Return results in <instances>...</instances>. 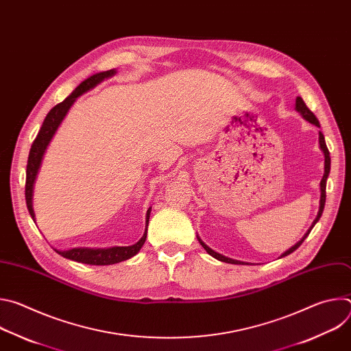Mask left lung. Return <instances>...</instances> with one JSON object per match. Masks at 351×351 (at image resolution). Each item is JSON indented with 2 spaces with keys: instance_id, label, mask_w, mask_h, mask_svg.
<instances>
[{
  "instance_id": "obj_1",
  "label": "left lung",
  "mask_w": 351,
  "mask_h": 351,
  "mask_svg": "<svg viewBox=\"0 0 351 351\" xmlns=\"http://www.w3.org/2000/svg\"><path fill=\"white\" fill-rule=\"evenodd\" d=\"M295 110L303 115V118L306 119V121H308L310 123H313V125H315V126H319V122H318V119H317V117L310 111V108L306 106V103L303 101V98L302 97H297L295 98ZM319 147H321V149L324 152V156H325V173H324V176H322V180H321V199H319V211H318V215H317V218L314 219V222H313V225H311V228L308 229V232L304 234V237L300 240L298 243H295L291 248H289L287 252H285L280 257H286V256H289V254H291L294 250H297L300 245H302V243L306 240V237L310 234V232H311V229L314 228V225L319 221V218H321V215H322V213H324V207H325V199H326V179H328V176H329V172H330V157H329V149H328V147H326V143H325V137H324V134L319 132ZM198 239V241H199V244H202L203 247H204V250L206 252L210 254V256H213L214 258H217V260H219V261H222V263H228V264H245V263H243V261H237V260H232V258H228V257H225V256H222V254H219V253H217V252H214V250H211L202 239L199 237H197Z\"/></svg>"
}]
</instances>
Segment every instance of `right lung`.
<instances>
[{
    "label": "right lung",
    "instance_id": "1",
    "mask_svg": "<svg viewBox=\"0 0 351 351\" xmlns=\"http://www.w3.org/2000/svg\"><path fill=\"white\" fill-rule=\"evenodd\" d=\"M117 72L114 69L106 71V72H99L95 73L93 76H90L88 79H86L84 82H82L73 91L72 94L65 98L62 103L57 104L53 110H49V112L47 114L33 144L30 148L29 153V158H27V167H26V186H25V197H26V206L29 210L30 217L34 221V211H33V206H32V195H33V184L36 180V175L38 172L43 156L45 153V148L48 145V143L51 141L54 133L57 132L58 126L61 125L62 119L65 118L66 112L69 111V108L72 107V104L75 103V99L82 95L83 93L88 91L90 88L95 87L98 83H101L103 80L114 76ZM149 211L152 208H148L147 211V217H145V232L143 234V237L133 245H125V247H110V248H88V247H75L71 250H65V252H61V250H56V252L68 258V260H73L82 264H88V265H112V264H118L121 261L129 260L133 256H136L140 248L143 247L145 237H147V226H148V219H149Z\"/></svg>",
    "mask_w": 351,
    "mask_h": 351
}]
</instances>
